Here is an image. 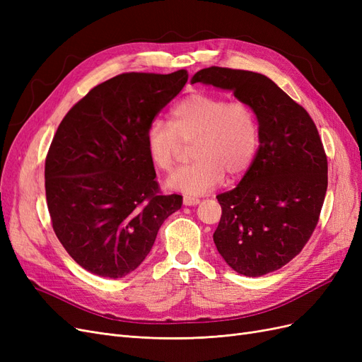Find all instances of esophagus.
Wrapping results in <instances>:
<instances>
[{
    "mask_svg": "<svg viewBox=\"0 0 362 362\" xmlns=\"http://www.w3.org/2000/svg\"><path fill=\"white\" fill-rule=\"evenodd\" d=\"M182 202L185 206H193V205H198L199 204V199L194 198V196H190V194H185L182 198Z\"/></svg>",
    "mask_w": 362,
    "mask_h": 362,
    "instance_id": "obj_1",
    "label": "esophagus"
}]
</instances>
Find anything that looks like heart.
I'll return each mask as SVG.
<instances>
[{
  "mask_svg": "<svg viewBox=\"0 0 362 362\" xmlns=\"http://www.w3.org/2000/svg\"><path fill=\"white\" fill-rule=\"evenodd\" d=\"M145 141L151 163L163 172H170L184 144H192L194 160L172 173L166 185L196 196L217 187L225 173L234 180L249 169L258 148L259 124L246 103L193 93L172 108L170 124L152 120Z\"/></svg>",
  "mask_w": 362,
  "mask_h": 362,
  "instance_id": "obj_1",
  "label": "heart"
}]
</instances>
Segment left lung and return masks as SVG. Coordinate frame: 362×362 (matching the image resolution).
Returning <instances> with one entry per match:
<instances>
[{
    "instance_id": "1",
    "label": "left lung",
    "mask_w": 362,
    "mask_h": 362,
    "mask_svg": "<svg viewBox=\"0 0 362 362\" xmlns=\"http://www.w3.org/2000/svg\"><path fill=\"white\" fill-rule=\"evenodd\" d=\"M192 83L233 92L257 113V156L235 189L217 194L222 217L213 240L240 275H267L299 254L319 222L327 189L319 131L266 75L211 66L196 72Z\"/></svg>"
}]
</instances>
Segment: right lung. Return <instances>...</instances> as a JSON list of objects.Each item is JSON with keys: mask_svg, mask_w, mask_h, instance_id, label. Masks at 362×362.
Listing matches in <instances>:
<instances>
[{"mask_svg": "<svg viewBox=\"0 0 362 362\" xmlns=\"http://www.w3.org/2000/svg\"><path fill=\"white\" fill-rule=\"evenodd\" d=\"M187 78L184 69L120 74L93 87L57 128L45 160L48 211L63 247L93 275L136 270L182 205V196L160 193L145 134Z\"/></svg>", "mask_w": 362, "mask_h": 362, "instance_id": "1", "label": "right lung"}]
</instances>
